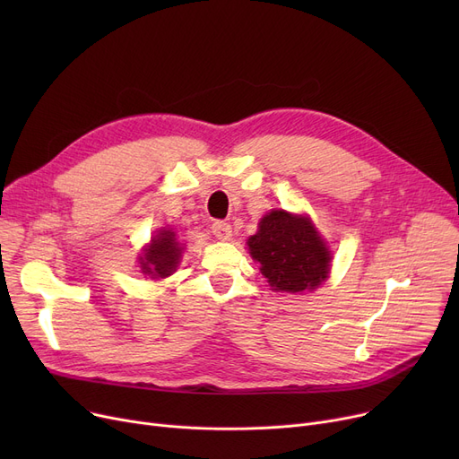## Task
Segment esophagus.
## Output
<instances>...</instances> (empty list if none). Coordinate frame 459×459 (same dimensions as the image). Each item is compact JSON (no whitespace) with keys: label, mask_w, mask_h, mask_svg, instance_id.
<instances>
[{"label":"esophagus","mask_w":459,"mask_h":459,"mask_svg":"<svg viewBox=\"0 0 459 459\" xmlns=\"http://www.w3.org/2000/svg\"><path fill=\"white\" fill-rule=\"evenodd\" d=\"M212 232H213V236L217 239H221V242H227V239H230V236H232V227L229 223H225V221H215L212 225Z\"/></svg>","instance_id":"34e87169"}]
</instances>
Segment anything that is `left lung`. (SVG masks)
<instances>
[{
  "instance_id": "obj_1",
  "label": "left lung",
  "mask_w": 459,
  "mask_h": 459,
  "mask_svg": "<svg viewBox=\"0 0 459 459\" xmlns=\"http://www.w3.org/2000/svg\"><path fill=\"white\" fill-rule=\"evenodd\" d=\"M247 247L275 292L315 290L329 275L331 251L308 215L272 210L260 220Z\"/></svg>"
}]
</instances>
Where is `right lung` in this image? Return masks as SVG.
<instances>
[{
	"label": "right lung",
	"mask_w": 459,
	"mask_h": 459,
	"mask_svg": "<svg viewBox=\"0 0 459 459\" xmlns=\"http://www.w3.org/2000/svg\"><path fill=\"white\" fill-rule=\"evenodd\" d=\"M182 251L184 244L178 242L177 232L173 229H160L139 256L141 273L149 275L151 279H165L173 275L180 264Z\"/></svg>",
	"instance_id": "obj_1"
}]
</instances>
